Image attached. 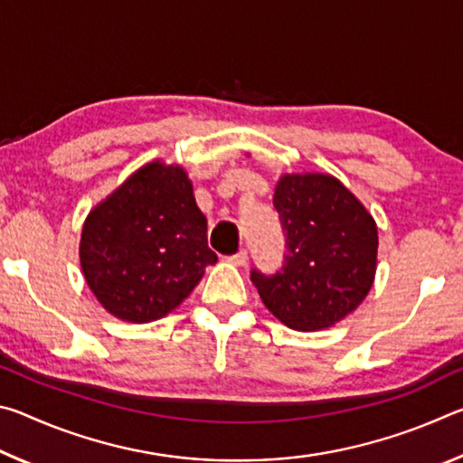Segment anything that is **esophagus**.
I'll list each match as a JSON object with an SVG mask.
<instances>
[{
	"label": "esophagus",
	"mask_w": 463,
	"mask_h": 463,
	"mask_svg": "<svg viewBox=\"0 0 463 463\" xmlns=\"http://www.w3.org/2000/svg\"><path fill=\"white\" fill-rule=\"evenodd\" d=\"M229 261L234 263V265H241V268H242V265H247V261H249V253L245 249H241L239 253H234V255L229 257Z\"/></svg>",
	"instance_id": "34e87169"
}]
</instances>
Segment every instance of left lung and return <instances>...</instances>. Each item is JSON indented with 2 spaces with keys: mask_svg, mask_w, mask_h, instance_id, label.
I'll return each mask as SVG.
<instances>
[{
  "mask_svg": "<svg viewBox=\"0 0 463 463\" xmlns=\"http://www.w3.org/2000/svg\"><path fill=\"white\" fill-rule=\"evenodd\" d=\"M273 206L286 232L284 265L250 271L268 310L294 331H320L354 312L372 289L378 226L333 175H284Z\"/></svg>",
  "mask_w": 463,
  "mask_h": 463,
  "instance_id": "1",
  "label": "left lung"
}]
</instances>
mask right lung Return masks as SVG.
Masks as SVG:
<instances>
[{"instance_id": "right-lung-1", "label": "right lung", "mask_w": 463, "mask_h": 463, "mask_svg": "<svg viewBox=\"0 0 463 463\" xmlns=\"http://www.w3.org/2000/svg\"><path fill=\"white\" fill-rule=\"evenodd\" d=\"M80 260L109 315L151 323L177 308L218 257L185 171L153 161L85 218Z\"/></svg>"}]
</instances>
